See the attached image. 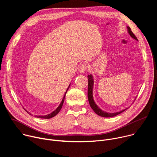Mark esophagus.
<instances>
[{"label":"esophagus","mask_w":157,"mask_h":157,"mask_svg":"<svg viewBox=\"0 0 157 157\" xmlns=\"http://www.w3.org/2000/svg\"><path fill=\"white\" fill-rule=\"evenodd\" d=\"M87 68V66L86 64H82L79 66L78 71L79 73H84Z\"/></svg>","instance_id":"34e87169"}]
</instances>
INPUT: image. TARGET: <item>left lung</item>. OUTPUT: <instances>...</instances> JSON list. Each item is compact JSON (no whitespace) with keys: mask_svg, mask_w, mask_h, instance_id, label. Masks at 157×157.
<instances>
[{"mask_svg":"<svg viewBox=\"0 0 157 157\" xmlns=\"http://www.w3.org/2000/svg\"><path fill=\"white\" fill-rule=\"evenodd\" d=\"M127 29H128V32L130 34V35L134 39H136V40H138V39L137 38V37L136 36V35L133 33V32H132L130 28L129 27H127ZM88 78V89H87V97H88V101L89 102V104H90L91 107L93 109V110L95 112V113L101 116V117H114L122 113H123L124 111H125L126 109H125L124 110H122L120 112H117V113H107V112H105L102 110H101L95 103L94 99H93V85H94V80H93V77L91 75H89L87 76Z\"/></svg>","mask_w":157,"mask_h":157,"instance_id":"obj_1","label":"left lung"}]
</instances>
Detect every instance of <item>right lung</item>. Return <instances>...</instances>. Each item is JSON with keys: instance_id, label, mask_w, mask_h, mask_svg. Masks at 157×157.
<instances>
[{"instance_id": "add662e5", "label": "right lung", "mask_w": 157, "mask_h": 157, "mask_svg": "<svg viewBox=\"0 0 157 157\" xmlns=\"http://www.w3.org/2000/svg\"><path fill=\"white\" fill-rule=\"evenodd\" d=\"M69 87H70V86L68 87V89H67L66 92H67V91H68V89H69ZM66 92L65 93L64 96V97H63V99L62 101L61 102L59 105L57 107V109H56L55 110H54V111L53 112V113H52L51 114H48V115H46V116H35V117H37V118H40V119H50V118L53 117L54 116H55L56 114H58L59 112L60 111V110L61 109L62 106H63V102H64V98H65V96H66ZM26 111H27V110H26ZM27 113H29V114L31 115V114H30V113H29V112H27Z\"/></svg>"}]
</instances>
